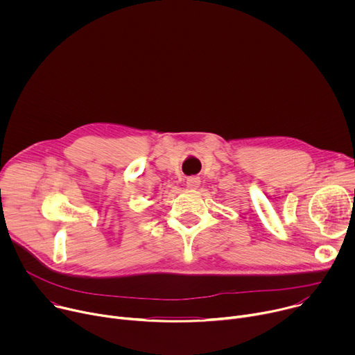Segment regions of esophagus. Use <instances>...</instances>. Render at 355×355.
<instances>
[{
	"instance_id": "esophagus-1",
	"label": "esophagus",
	"mask_w": 355,
	"mask_h": 355,
	"mask_svg": "<svg viewBox=\"0 0 355 355\" xmlns=\"http://www.w3.org/2000/svg\"><path fill=\"white\" fill-rule=\"evenodd\" d=\"M199 184H200V178H199V177H196V175H191V177H188V178H187V187H188V188H191V189L198 188V187H199Z\"/></svg>"
}]
</instances>
